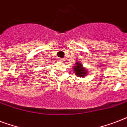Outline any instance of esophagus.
<instances>
[{
	"label": "esophagus",
	"instance_id": "34e87169",
	"mask_svg": "<svg viewBox=\"0 0 127 127\" xmlns=\"http://www.w3.org/2000/svg\"><path fill=\"white\" fill-rule=\"evenodd\" d=\"M57 61L58 62H62V61H63V59H62L61 58H58Z\"/></svg>",
	"mask_w": 127,
	"mask_h": 127
}]
</instances>
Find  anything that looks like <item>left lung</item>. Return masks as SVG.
Returning <instances> with one entry per match:
<instances>
[{
  "mask_svg": "<svg viewBox=\"0 0 127 127\" xmlns=\"http://www.w3.org/2000/svg\"><path fill=\"white\" fill-rule=\"evenodd\" d=\"M73 70L76 75L78 76H79V77L86 76L88 71L84 67V66L80 62H76V63H75V66L73 67Z\"/></svg>",
  "mask_w": 127,
  "mask_h": 127,
  "instance_id": "1",
  "label": "left lung"
}]
</instances>
